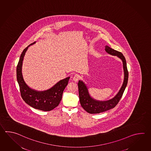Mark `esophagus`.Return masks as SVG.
I'll return each instance as SVG.
<instances>
[{
	"label": "esophagus",
	"instance_id": "1",
	"mask_svg": "<svg viewBox=\"0 0 151 151\" xmlns=\"http://www.w3.org/2000/svg\"><path fill=\"white\" fill-rule=\"evenodd\" d=\"M80 79V76L77 75H74V77H73V80L75 82H77Z\"/></svg>",
	"mask_w": 151,
	"mask_h": 151
}]
</instances>
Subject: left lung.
Instances as JSON below:
<instances>
[{"label": "left lung", "mask_w": 151, "mask_h": 151, "mask_svg": "<svg viewBox=\"0 0 151 151\" xmlns=\"http://www.w3.org/2000/svg\"><path fill=\"white\" fill-rule=\"evenodd\" d=\"M105 51L109 54H111L112 55L117 56V57H118L122 60L124 72L123 83L119 92H118L117 95L113 99L106 101H99L92 99L90 96L86 85L84 83L83 81H79L78 82V88L81 105L82 107L89 114H99L114 108L118 103V102H119L127 84L129 72L127 70L126 60L122 52L112 49L108 46H105Z\"/></svg>", "instance_id": "obj_1"}]
</instances>
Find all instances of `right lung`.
<instances>
[{
    "label": "right lung",
    "instance_id": "right-lung-1",
    "mask_svg": "<svg viewBox=\"0 0 151 151\" xmlns=\"http://www.w3.org/2000/svg\"><path fill=\"white\" fill-rule=\"evenodd\" d=\"M34 42L24 49L20 57L17 67V78L20 88L22 99L28 105L42 111L52 110L59 105L61 100L62 93L68 85L70 77L60 81L50 89L42 91L32 89L25 83L22 74V61L28 47L35 43Z\"/></svg>",
    "mask_w": 151,
    "mask_h": 151
}]
</instances>
